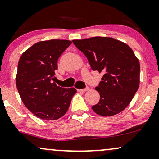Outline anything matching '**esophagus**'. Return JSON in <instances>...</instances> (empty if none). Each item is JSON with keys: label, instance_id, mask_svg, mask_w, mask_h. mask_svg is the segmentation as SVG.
I'll return each instance as SVG.
<instances>
[{"label": "esophagus", "instance_id": "34e87169", "mask_svg": "<svg viewBox=\"0 0 159 159\" xmlns=\"http://www.w3.org/2000/svg\"><path fill=\"white\" fill-rule=\"evenodd\" d=\"M89 89V87H86V88H85V89H78V91H88Z\"/></svg>", "mask_w": 159, "mask_h": 159}]
</instances>
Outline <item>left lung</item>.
Masks as SVG:
<instances>
[{"instance_id": "8db88e82", "label": "left lung", "mask_w": 159, "mask_h": 159, "mask_svg": "<svg viewBox=\"0 0 159 159\" xmlns=\"http://www.w3.org/2000/svg\"><path fill=\"white\" fill-rule=\"evenodd\" d=\"M85 54L93 70L102 73L98 86L95 113L112 116L127 107L138 91L140 83V64L131 48L125 43L110 37H92L73 40Z\"/></svg>"}]
</instances>
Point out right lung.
<instances>
[{
	"label": "right lung",
	"instance_id": "obj_1",
	"mask_svg": "<svg viewBox=\"0 0 159 159\" xmlns=\"http://www.w3.org/2000/svg\"><path fill=\"white\" fill-rule=\"evenodd\" d=\"M71 43L60 39L37 42L22 54L18 61L17 89L26 107L42 120L62 117L76 93L74 88H61L53 82L58 59Z\"/></svg>",
	"mask_w": 159,
	"mask_h": 159
}]
</instances>
